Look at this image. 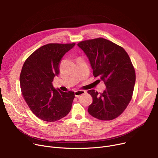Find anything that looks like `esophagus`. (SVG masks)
<instances>
[{
	"mask_svg": "<svg viewBox=\"0 0 158 158\" xmlns=\"http://www.w3.org/2000/svg\"><path fill=\"white\" fill-rule=\"evenodd\" d=\"M85 93H86V92L84 90H77L74 92L75 96H76V97H79L80 95H81L82 94H85Z\"/></svg>",
	"mask_w": 158,
	"mask_h": 158,
	"instance_id": "obj_1",
	"label": "esophagus"
}]
</instances>
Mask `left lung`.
Wrapping results in <instances>:
<instances>
[{"instance_id": "1", "label": "left lung", "mask_w": 158, "mask_h": 158, "mask_svg": "<svg viewBox=\"0 0 158 158\" xmlns=\"http://www.w3.org/2000/svg\"><path fill=\"white\" fill-rule=\"evenodd\" d=\"M77 45L88 57L94 77L106 87L100 94L88 91L93 98L88 113L101 120L117 118L130 102L136 81L129 55L122 47L102 38L82 41Z\"/></svg>"}]
</instances>
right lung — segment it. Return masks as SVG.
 I'll use <instances>...</instances> for the list:
<instances>
[{
    "instance_id": "obj_1",
    "label": "right lung",
    "mask_w": 158,
    "mask_h": 158,
    "mask_svg": "<svg viewBox=\"0 0 158 158\" xmlns=\"http://www.w3.org/2000/svg\"><path fill=\"white\" fill-rule=\"evenodd\" d=\"M75 45H45L31 54L22 66L20 76L22 94L31 111L44 121L60 120L71 110L74 92L56 89L52 82L60 73L61 58Z\"/></svg>"
}]
</instances>
